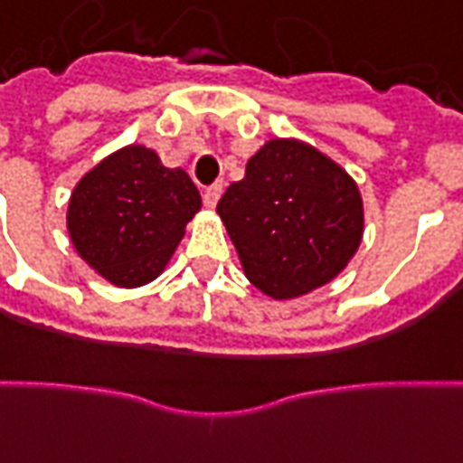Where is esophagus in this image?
<instances>
[{"label":"esophagus","mask_w":463,"mask_h":463,"mask_svg":"<svg viewBox=\"0 0 463 463\" xmlns=\"http://www.w3.org/2000/svg\"><path fill=\"white\" fill-rule=\"evenodd\" d=\"M221 194H222V184H213V186L205 188V191H203L205 208H215V203H218Z\"/></svg>","instance_id":"obj_1"}]
</instances>
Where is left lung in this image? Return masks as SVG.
Masks as SVG:
<instances>
[{"mask_svg":"<svg viewBox=\"0 0 463 463\" xmlns=\"http://www.w3.org/2000/svg\"><path fill=\"white\" fill-rule=\"evenodd\" d=\"M215 211L245 277L277 301L334 282L361 248L365 228L354 176L294 137L267 139Z\"/></svg>","mask_w":463,"mask_h":463,"instance_id":"left-lung-1","label":"left lung"}]
</instances>
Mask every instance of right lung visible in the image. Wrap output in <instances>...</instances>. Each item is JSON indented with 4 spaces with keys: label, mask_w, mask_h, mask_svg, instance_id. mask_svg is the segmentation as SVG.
Returning <instances> with one entry per match:
<instances>
[{
    "label": "right lung",
    "mask_w": 463,
    "mask_h": 463,
    "mask_svg": "<svg viewBox=\"0 0 463 463\" xmlns=\"http://www.w3.org/2000/svg\"><path fill=\"white\" fill-rule=\"evenodd\" d=\"M201 211L184 169L164 166L145 145L108 154L68 198L66 228L85 265L115 287H142L162 275Z\"/></svg>",
    "instance_id": "obj_1"
}]
</instances>
